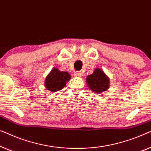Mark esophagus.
<instances>
[{
  "label": "esophagus",
  "instance_id": "obj_1",
  "mask_svg": "<svg viewBox=\"0 0 151 151\" xmlns=\"http://www.w3.org/2000/svg\"><path fill=\"white\" fill-rule=\"evenodd\" d=\"M83 75V73L82 72H76V73H75V76H78V77H81Z\"/></svg>",
  "mask_w": 151,
  "mask_h": 151
}]
</instances>
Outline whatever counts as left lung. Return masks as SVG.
<instances>
[{
    "instance_id": "obj_1",
    "label": "left lung",
    "mask_w": 151,
    "mask_h": 151,
    "mask_svg": "<svg viewBox=\"0 0 151 151\" xmlns=\"http://www.w3.org/2000/svg\"><path fill=\"white\" fill-rule=\"evenodd\" d=\"M109 78L102 70L96 68L92 75L87 76V83L91 90L95 93H102L109 88Z\"/></svg>"
}]
</instances>
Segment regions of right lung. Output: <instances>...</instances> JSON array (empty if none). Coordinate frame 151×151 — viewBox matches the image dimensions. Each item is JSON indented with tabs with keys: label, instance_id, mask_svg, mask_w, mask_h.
I'll use <instances>...</instances> for the list:
<instances>
[{
	"label": "right lung",
	"instance_id": "right-lung-1",
	"mask_svg": "<svg viewBox=\"0 0 151 151\" xmlns=\"http://www.w3.org/2000/svg\"><path fill=\"white\" fill-rule=\"evenodd\" d=\"M70 79V75L68 73L59 71L55 68L46 76L45 86L50 92H56L63 88Z\"/></svg>",
	"mask_w": 151,
	"mask_h": 151
}]
</instances>
